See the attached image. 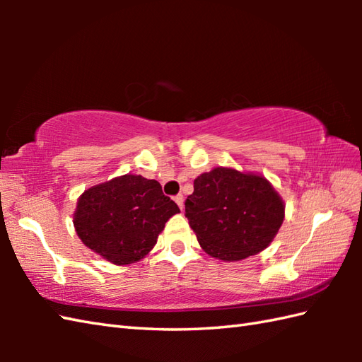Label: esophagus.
<instances>
[{
    "instance_id": "esophagus-1",
    "label": "esophagus",
    "mask_w": 362,
    "mask_h": 362,
    "mask_svg": "<svg viewBox=\"0 0 362 362\" xmlns=\"http://www.w3.org/2000/svg\"><path fill=\"white\" fill-rule=\"evenodd\" d=\"M174 201H175L177 205H179V209L183 210V196H182V194H177V196L174 197Z\"/></svg>"
}]
</instances>
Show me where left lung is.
Instances as JSON below:
<instances>
[{
  "label": "left lung",
  "mask_w": 362,
  "mask_h": 362,
  "mask_svg": "<svg viewBox=\"0 0 362 362\" xmlns=\"http://www.w3.org/2000/svg\"><path fill=\"white\" fill-rule=\"evenodd\" d=\"M185 216L201 247L222 261L257 255L272 243L284 202L264 175L218 166L194 180Z\"/></svg>",
  "instance_id": "8db88e82"
}]
</instances>
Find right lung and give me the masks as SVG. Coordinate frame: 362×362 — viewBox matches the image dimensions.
<instances>
[{
    "label": "right lung",
    "mask_w": 362,
    "mask_h": 362,
    "mask_svg": "<svg viewBox=\"0 0 362 362\" xmlns=\"http://www.w3.org/2000/svg\"><path fill=\"white\" fill-rule=\"evenodd\" d=\"M177 213L179 206L157 180L126 174L83 191L73 224L79 240L96 255L127 266L148 255Z\"/></svg>",
    "instance_id": "1"
}]
</instances>
